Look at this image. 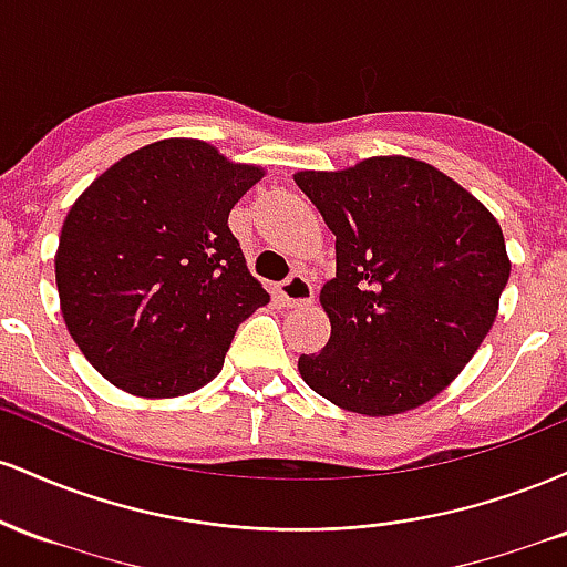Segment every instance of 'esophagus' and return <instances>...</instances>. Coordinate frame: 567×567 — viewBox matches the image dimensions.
Returning <instances> with one entry per match:
<instances>
[{
	"instance_id": "obj_1",
	"label": "esophagus",
	"mask_w": 567,
	"mask_h": 567,
	"mask_svg": "<svg viewBox=\"0 0 567 567\" xmlns=\"http://www.w3.org/2000/svg\"><path fill=\"white\" fill-rule=\"evenodd\" d=\"M279 296L285 298L288 306L311 303V298H315V285H311V279L306 277L303 271H296V275H290L282 285H279Z\"/></svg>"
}]
</instances>
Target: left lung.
Segmentation results:
<instances>
[{
	"label": "left lung",
	"instance_id": "8db88e82",
	"mask_svg": "<svg viewBox=\"0 0 567 567\" xmlns=\"http://www.w3.org/2000/svg\"><path fill=\"white\" fill-rule=\"evenodd\" d=\"M296 184L336 234L320 292L330 341L298 357L301 379L362 415L437 396L491 330L509 279L504 234L483 202L426 162L373 157Z\"/></svg>",
	"mask_w": 567,
	"mask_h": 567
}]
</instances>
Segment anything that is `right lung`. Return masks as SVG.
Returning <instances> with one entry per match:
<instances>
[{
    "label": "right lung",
    "mask_w": 567,
    "mask_h": 567,
    "mask_svg": "<svg viewBox=\"0 0 567 567\" xmlns=\"http://www.w3.org/2000/svg\"><path fill=\"white\" fill-rule=\"evenodd\" d=\"M264 171L210 143L167 138L97 175L63 220L55 282L71 338L138 396L210 383L269 292L247 271L231 207Z\"/></svg>",
    "instance_id": "obj_1"
}]
</instances>
